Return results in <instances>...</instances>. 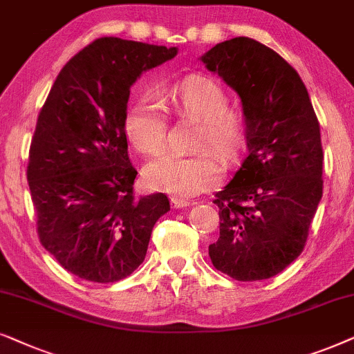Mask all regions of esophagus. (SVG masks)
Masks as SVG:
<instances>
[{
	"label": "esophagus",
	"mask_w": 354,
	"mask_h": 354,
	"mask_svg": "<svg viewBox=\"0 0 354 354\" xmlns=\"http://www.w3.org/2000/svg\"><path fill=\"white\" fill-rule=\"evenodd\" d=\"M191 202L187 199H181V197H171V207L173 209H185L189 207Z\"/></svg>",
	"instance_id": "34e87169"
}]
</instances>
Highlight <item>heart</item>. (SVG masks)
<instances>
[{
    "label": "heart",
    "instance_id": "1",
    "mask_svg": "<svg viewBox=\"0 0 354 354\" xmlns=\"http://www.w3.org/2000/svg\"><path fill=\"white\" fill-rule=\"evenodd\" d=\"M183 121H197L189 157L167 153L144 168L145 186L153 191L191 197L220 183L221 167L212 150L226 163L236 160L248 144V121L243 110L228 105V95L207 75H187L171 86L163 98ZM129 142L144 155H157L167 145L168 124L163 106L152 98L136 102L124 120Z\"/></svg>",
    "mask_w": 354,
    "mask_h": 354
}]
</instances>
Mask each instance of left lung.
<instances>
[{"label": "left lung", "instance_id": "left-lung-1", "mask_svg": "<svg viewBox=\"0 0 354 354\" xmlns=\"http://www.w3.org/2000/svg\"><path fill=\"white\" fill-rule=\"evenodd\" d=\"M202 61L241 97L249 149L215 194L220 236L209 256L238 281L270 279L303 252L322 197L319 120L296 69L257 40L221 41Z\"/></svg>", "mask_w": 354, "mask_h": 354}]
</instances>
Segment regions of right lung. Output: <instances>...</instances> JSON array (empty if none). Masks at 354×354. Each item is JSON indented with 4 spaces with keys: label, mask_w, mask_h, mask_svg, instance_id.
I'll return each instance as SVG.
<instances>
[{
    "label": "right lung",
    "mask_w": 354,
    "mask_h": 354,
    "mask_svg": "<svg viewBox=\"0 0 354 354\" xmlns=\"http://www.w3.org/2000/svg\"><path fill=\"white\" fill-rule=\"evenodd\" d=\"M176 53L116 37L93 40L61 69L39 113L27 163L37 233L79 279L129 277L169 210L163 192L134 194L124 120L136 79Z\"/></svg>",
    "instance_id": "add662e5"
}]
</instances>
